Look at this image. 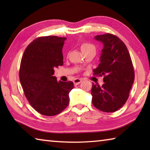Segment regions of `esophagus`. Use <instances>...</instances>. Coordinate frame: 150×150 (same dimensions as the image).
<instances>
[{"label":"esophagus","mask_w":150,"mask_h":150,"mask_svg":"<svg viewBox=\"0 0 150 150\" xmlns=\"http://www.w3.org/2000/svg\"><path fill=\"white\" fill-rule=\"evenodd\" d=\"M81 82H82V80L80 79H75L73 81V83H74V84L75 85H79Z\"/></svg>","instance_id":"obj_1"}]
</instances>
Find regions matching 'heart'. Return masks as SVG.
Instances as JSON below:
<instances>
[{"mask_svg":"<svg viewBox=\"0 0 150 150\" xmlns=\"http://www.w3.org/2000/svg\"><path fill=\"white\" fill-rule=\"evenodd\" d=\"M81 49L82 50V52H84V51L88 50L95 49V47H94L93 45L89 44V43L84 42L81 44Z\"/></svg>","mask_w":150,"mask_h":150,"instance_id":"obj_1","label":"heart"}]
</instances>
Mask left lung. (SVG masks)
<instances>
[{
  "label": "left lung",
  "mask_w": 150,
  "mask_h": 150,
  "mask_svg": "<svg viewBox=\"0 0 150 150\" xmlns=\"http://www.w3.org/2000/svg\"><path fill=\"white\" fill-rule=\"evenodd\" d=\"M95 38L104 47L93 75L104 76L105 83L102 86L93 83L92 103L98 110L113 112L128 100L134 81L133 64L126 45L116 35L107 33Z\"/></svg>",
  "instance_id": "obj_1"
}]
</instances>
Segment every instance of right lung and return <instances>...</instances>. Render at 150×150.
Here are the masks:
<instances>
[{
  "label": "right lung",
  "instance_id": "right-lung-1",
  "mask_svg": "<svg viewBox=\"0 0 150 150\" xmlns=\"http://www.w3.org/2000/svg\"><path fill=\"white\" fill-rule=\"evenodd\" d=\"M66 38H37L26 48L19 71L20 81L30 105L42 115L59 114L69 103L71 81H57L54 68L62 65V48Z\"/></svg>",
  "mask_w": 150,
  "mask_h": 150
}]
</instances>
